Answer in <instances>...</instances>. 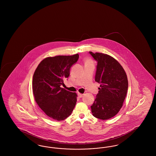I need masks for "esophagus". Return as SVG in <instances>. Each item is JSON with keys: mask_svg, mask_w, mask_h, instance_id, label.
<instances>
[{"mask_svg": "<svg viewBox=\"0 0 156 156\" xmlns=\"http://www.w3.org/2000/svg\"><path fill=\"white\" fill-rule=\"evenodd\" d=\"M78 96L79 97V98H82V97L83 96V94H81V93L78 92Z\"/></svg>", "mask_w": 156, "mask_h": 156, "instance_id": "34e87169", "label": "esophagus"}]
</instances>
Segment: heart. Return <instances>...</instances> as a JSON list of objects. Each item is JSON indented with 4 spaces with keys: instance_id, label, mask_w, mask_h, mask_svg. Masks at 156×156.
<instances>
[{
    "instance_id": "heart-1",
    "label": "heart",
    "mask_w": 156,
    "mask_h": 156,
    "mask_svg": "<svg viewBox=\"0 0 156 156\" xmlns=\"http://www.w3.org/2000/svg\"><path fill=\"white\" fill-rule=\"evenodd\" d=\"M92 64V61L89 58H87L85 59V64Z\"/></svg>"
}]
</instances>
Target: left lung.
I'll list each match as a JSON object with an SVG mask.
<instances>
[{"mask_svg":"<svg viewBox=\"0 0 156 156\" xmlns=\"http://www.w3.org/2000/svg\"><path fill=\"white\" fill-rule=\"evenodd\" d=\"M89 53L98 62L95 80L101 83L91 111L97 118L110 119L123 106L128 88L127 77L123 68L113 57L104 53Z\"/></svg>","mask_w":156,"mask_h":156,"instance_id":"8db88e82","label":"left lung"}]
</instances>
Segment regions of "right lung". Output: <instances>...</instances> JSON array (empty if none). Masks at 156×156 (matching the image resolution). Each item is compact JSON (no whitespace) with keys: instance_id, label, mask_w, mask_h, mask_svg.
I'll use <instances>...</instances> for the list:
<instances>
[{"instance_id":"add662e5","label":"right lung","mask_w":156,"mask_h":156,"mask_svg":"<svg viewBox=\"0 0 156 156\" xmlns=\"http://www.w3.org/2000/svg\"><path fill=\"white\" fill-rule=\"evenodd\" d=\"M78 58V54L47 57L34 71L32 87L35 101L41 110L54 120L66 119L76 105V94L60 86L69 76L71 67Z\"/></svg>"}]
</instances>
